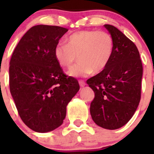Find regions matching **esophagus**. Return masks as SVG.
<instances>
[{
	"instance_id": "obj_1",
	"label": "esophagus",
	"mask_w": 154,
	"mask_h": 154,
	"mask_svg": "<svg viewBox=\"0 0 154 154\" xmlns=\"http://www.w3.org/2000/svg\"><path fill=\"white\" fill-rule=\"evenodd\" d=\"M79 85L81 87H84L85 86V85H86L85 82L82 81V80H79Z\"/></svg>"
}]
</instances>
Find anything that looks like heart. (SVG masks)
Wrapping results in <instances>:
<instances>
[{"label":"heart","instance_id":"heart-1","mask_svg":"<svg viewBox=\"0 0 154 154\" xmlns=\"http://www.w3.org/2000/svg\"><path fill=\"white\" fill-rule=\"evenodd\" d=\"M113 47V40L109 33L85 30L71 35L67 38V44L58 43L54 55L58 63L66 68L70 67L78 56L80 61L69 69L67 74L72 77H83L93 71L99 72L106 67Z\"/></svg>","mask_w":154,"mask_h":154}]
</instances>
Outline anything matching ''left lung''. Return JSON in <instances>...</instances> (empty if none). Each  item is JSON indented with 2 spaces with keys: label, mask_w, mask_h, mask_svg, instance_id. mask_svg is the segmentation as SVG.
<instances>
[{
  "label": "left lung",
  "mask_w": 154,
  "mask_h": 154,
  "mask_svg": "<svg viewBox=\"0 0 154 154\" xmlns=\"http://www.w3.org/2000/svg\"><path fill=\"white\" fill-rule=\"evenodd\" d=\"M104 27L113 40V52L106 67L87 80L95 93L90 113L99 126L116 130L130 121L138 107L143 65L135 44L116 27Z\"/></svg>",
  "instance_id": "left-lung-1"
}]
</instances>
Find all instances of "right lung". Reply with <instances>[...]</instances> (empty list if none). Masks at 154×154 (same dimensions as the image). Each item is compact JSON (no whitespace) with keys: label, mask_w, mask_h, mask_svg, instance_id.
Listing matches in <instances>:
<instances>
[{"label":"right lung","mask_w":154,"mask_h":154,"mask_svg":"<svg viewBox=\"0 0 154 154\" xmlns=\"http://www.w3.org/2000/svg\"><path fill=\"white\" fill-rule=\"evenodd\" d=\"M67 31L59 26L35 25L21 38L11 58V94L24 124L38 133L62 124L67 105L79 90L78 81L64 74L54 55Z\"/></svg>","instance_id":"1"}]
</instances>
